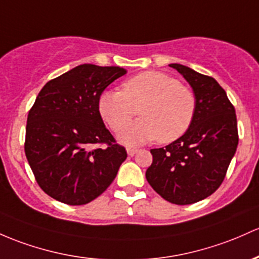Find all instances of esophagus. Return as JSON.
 Instances as JSON below:
<instances>
[{
  "mask_svg": "<svg viewBox=\"0 0 259 259\" xmlns=\"http://www.w3.org/2000/svg\"><path fill=\"white\" fill-rule=\"evenodd\" d=\"M138 149H134V147H126V152L129 156H134L136 152H138Z\"/></svg>",
  "mask_w": 259,
  "mask_h": 259,
  "instance_id": "esophagus-1",
  "label": "esophagus"
}]
</instances>
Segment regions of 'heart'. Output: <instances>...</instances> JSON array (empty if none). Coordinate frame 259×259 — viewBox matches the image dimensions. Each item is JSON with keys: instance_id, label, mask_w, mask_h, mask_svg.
I'll list each match as a JSON object with an SVG mask.
<instances>
[{"instance_id": "obj_1", "label": "heart", "mask_w": 259, "mask_h": 259, "mask_svg": "<svg viewBox=\"0 0 259 259\" xmlns=\"http://www.w3.org/2000/svg\"><path fill=\"white\" fill-rule=\"evenodd\" d=\"M98 109L114 132H119L138 112L142 116L119 133V140L139 145L157 139L171 143L189 129L197 109L192 88L157 71H147L125 79L121 91H107Z\"/></svg>"}]
</instances>
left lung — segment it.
<instances>
[{
	"label": "left lung",
	"instance_id": "left-lung-1",
	"mask_svg": "<svg viewBox=\"0 0 259 259\" xmlns=\"http://www.w3.org/2000/svg\"><path fill=\"white\" fill-rule=\"evenodd\" d=\"M169 66L192 86L197 109L184 135L151 150L146 180L167 201L188 205L208 198L223 183L238 145L237 119L217 79L180 64Z\"/></svg>",
	"mask_w": 259,
	"mask_h": 259
}]
</instances>
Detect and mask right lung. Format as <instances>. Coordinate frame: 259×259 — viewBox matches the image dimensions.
I'll list each match as a JSON object with an SVG mask.
<instances>
[{"mask_svg":"<svg viewBox=\"0 0 259 259\" xmlns=\"http://www.w3.org/2000/svg\"><path fill=\"white\" fill-rule=\"evenodd\" d=\"M125 73L119 66L83 64L39 92L28 114L24 151L39 187L51 198L83 205L114 181L127 155L102 120L98 102Z\"/></svg>","mask_w":259,"mask_h":259,"instance_id":"add662e5","label":"right lung"}]
</instances>
